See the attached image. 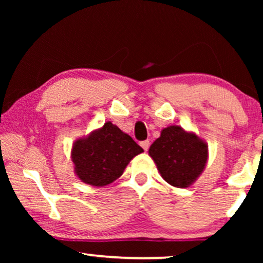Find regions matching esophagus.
I'll return each mask as SVG.
<instances>
[{
  "mask_svg": "<svg viewBox=\"0 0 263 263\" xmlns=\"http://www.w3.org/2000/svg\"><path fill=\"white\" fill-rule=\"evenodd\" d=\"M140 145H141V147L145 151H147L149 148V140H143V141L140 142Z\"/></svg>",
  "mask_w": 263,
  "mask_h": 263,
  "instance_id": "34e87169",
  "label": "esophagus"
}]
</instances>
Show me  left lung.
<instances>
[{"instance_id":"obj_1","label":"left lung","mask_w":263,"mask_h":263,"mask_svg":"<svg viewBox=\"0 0 263 263\" xmlns=\"http://www.w3.org/2000/svg\"><path fill=\"white\" fill-rule=\"evenodd\" d=\"M148 152L161 177L177 188L192 184L207 163L206 143L177 125L165 128Z\"/></svg>"}]
</instances>
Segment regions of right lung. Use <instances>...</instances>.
I'll return each mask as SVG.
<instances>
[{
  "label": "right lung",
  "instance_id": "1",
  "mask_svg": "<svg viewBox=\"0 0 263 263\" xmlns=\"http://www.w3.org/2000/svg\"><path fill=\"white\" fill-rule=\"evenodd\" d=\"M141 152L130 136L106 122L102 129L75 142L71 158L82 182L102 186L120 177L129 161Z\"/></svg>",
  "mask_w": 263,
  "mask_h": 263
}]
</instances>
